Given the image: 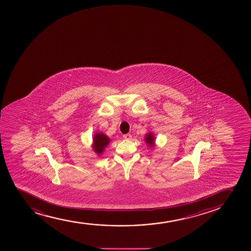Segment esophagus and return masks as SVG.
Instances as JSON below:
<instances>
[{
    "mask_svg": "<svg viewBox=\"0 0 251 251\" xmlns=\"http://www.w3.org/2000/svg\"><path fill=\"white\" fill-rule=\"evenodd\" d=\"M124 139H127V140H129V139H131V138H132V136H131V134L130 133H127V134H124Z\"/></svg>",
    "mask_w": 251,
    "mask_h": 251,
    "instance_id": "obj_1",
    "label": "esophagus"
}]
</instances>
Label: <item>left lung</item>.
<instances>
[{
  "instance_id": "1",
  "label": "left lung",
  "mask_w": 251,
  "mask_h": 251,
  "mask_svg": "<svg viewBox=\"0 0 251 251\" xmlns=\"http://www.w3.org/2000/svg\"><path fill=\"white\" fill-rule=\"evenodd\" d=\"M145 141H146L147 144H149L150 147H153V144H154V138H153V135H152V133H149V134H147L146 138H145Z\"/></svg>"
}]
</instances>
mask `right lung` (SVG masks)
I'll return each instance as SVG.
<instances>
[{"label":"right lung","mask_w":251,"mask_h":251,"mask_svg":"<svg viewBox=\"0 0 251 251\" xmlns=\"http://www.w3.org/2000/svg\"><path fill=\"white\" fill-rule=\"evenodd\" d=\"M109 138L103 133H97L96 135L93 137V150L98 154H100L103 152L105 147L109 144Z\"/></svg>","instance_id":"1"}]
</instances>
